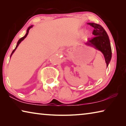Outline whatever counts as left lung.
Wrapping results in <instances>:
<instances>
[{
    "label": "left lung",
    "mask_w": 126,
    "mask_h": 126,
    "mask_svg": "<svg viewBox=\"0 0 126 126\" xmlns=\"http://www.w3.org/2000/svg\"><path fill=\"white\" fill-rule=\"evenodd\" d=\"M88 24L94 28L92 34L95 37L91 39H89L86 44L93 47L103 53L108 67L112 58V49L107 33L101 25L94 23Z\"/></svg>",
    "instance_id": "1"
}]
</instances>
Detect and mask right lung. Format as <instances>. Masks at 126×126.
Listing matches in <instances>:
<instances>
[{
    "label": "right lung",
    "instance_id": "right-lung-1",
    "mask_svg": "<svg viewBox=\"0 0 126 126\" xmlns=\"http://www.w3.org/2000/svg\"><path fill=\"white\" fill-rule=\"evenodd\" d=\"M33 27V25H31V27H29L28 28V29H27V33L25 34V35L24 36V37H22V38H21L20 39L18 40V43H17V44H16V48L14 49L13 50V51L12 52V54H11V55H10V57H11V56H12V55L13 54V53L14 52V51L16 50V49L17 48V47H18V46H19V44L20 43V42L22 41V40H24L25 38L27 37V35L28 34V33H29V29L31 28H32Z\"/></svg>",
    "mask_w": 126,
    "mask_h": 126
}]
</instances>
